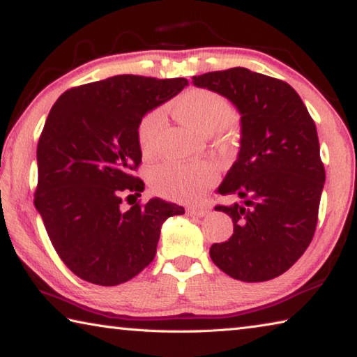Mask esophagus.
I'll return each instance as SVG.
<instances>
[{"label": "esophagus", "instance_id": "obj_1", "mask_svg": "<svg viewBox=\"0 0 357 357\" xmlns=\"http://www.w3.org/2000/svg\"><path fill=\"white\" fill-rule=\"evenodd\" d=\"M209 208H206V206H202V208H189L187 209V213H189L190 215H195V217H204V215H208L209 214Z\"/></svg>", "mask_w": 357, "mask_h": 357}]
</instances>
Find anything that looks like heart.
I'll return each mask as SVG.
<instances>
[{
  "label": "heart",
  "instance_id": "heart-1",
  "mask_svg": "<svg viewBox=\"0 0 357 357\" xmlns=\"http://www.w3.org/2000/svg\"><path fill=\"white\" fill-rule=\"evenodd\" d=\"M176 118L203 135L220 132L228 135L233 107L222 94L211 89H189L173 102ZM164 128V112L160 108L148 112L137 126V143L143 155L154 153L155 143ZM215 168L206 160L174 164L165 162L153 168L151 183L159 195L179 203H197L215 181Z\"/></svg>",
  "mask_w": 357,
  "mask_h": 357
}]
</instances>
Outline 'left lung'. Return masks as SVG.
<instances>
[{"label":"left lung","instance_id":"8db88e82","mask_svg":"<svg viewBox=\"0 0 357 357\" xmlns=\"http://www.w3.org/2000/svg\"><path fill=\"white\" fill-rule=\"evenodd\" d=\"M231 100L241 113V149L217 192L233 234L213 244L211 259L236 280L264 282L288 271L312 243L326 179L317 126L287 82L245 68L192 78Z\"/></svg>","mask_w":357,"mask_h":357}]
</instances>
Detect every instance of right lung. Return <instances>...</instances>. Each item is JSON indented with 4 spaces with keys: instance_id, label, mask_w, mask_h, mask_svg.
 I'll list each match as a JSON object with an SVG mask.
<instances>
[{
    "instance_id": "add662e5",
    "label": "right lung",
    "mask_w": 357,
    "mask_h": 357,
    "mask_svg": "<svg viewBox=\"0 0 357 357\" xmlns=\"http://www.w3.org/2000/svg\"><path fill=\"white\" fill-rule=\"evenodd\" d=\"M185 78L114 75L68 89L52 107L38 143L34 206L64 264L94 285L134 279L153 261L160 227L184 208L162 198L121 209L140 195L137 126L187 86Z\"/></svg>"
}]
</instances>
